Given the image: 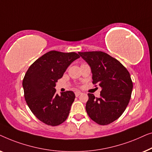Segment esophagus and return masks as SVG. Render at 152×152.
<instances>
[{"label":"esophagus","instance_id":"34e87169","mask_svg":"<svg viewBox=\"0 0 152 152\" xmlns=\"http://www.w3.org/2000/svg\"><path fill=\"white\" fill-rule=\"evenodd\" d=\"M81 94H82V93L80 92V91H76V92H75V96L77 97V96H80Z\"/></svg>","mask_w":152,"mask_h":152}]
</instances>
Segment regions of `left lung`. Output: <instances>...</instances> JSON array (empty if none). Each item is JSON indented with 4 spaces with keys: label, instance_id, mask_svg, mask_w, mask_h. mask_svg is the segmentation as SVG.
I'll return each instance as SVG.
<instances>
[{
    "label": "left lung",
    "instance_id": "left-lung-1",
    "mask_svg": "<svg viewBox=\"0 0 152 152\" xmlns=\"http://www.w3.org/2000/svg\"><path fill=\"white\" fill-rule=\"evenodd\" d=\"M78 54L90 66L93 84L102 89L99 98L88 94L87 114L98 125L112 123L125 112L131 98L133 83L129 72L118 60L103 52Z\"/></svg>",
    "mask_w": 152,
    "mask_h": 152
}]
</instances>
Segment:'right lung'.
<instances>
[{
    "label": "right lung",
    "mask_w": 152,
    "mask_h": 152,
    "mask_svg": "<svg viewBox=\"0 0 152 152\" xmlns=\"http://www.w3.org/2000/svg\"><path fill=\"white\" fill-rule=\"evenodd\" d=\"M80 57L76 52L50 51L33 63L23 80L26 102L36 118L48 125L57 126L67 118L75 94H56V83L70 64Z\"/></svg>",
    "instance_id": "1"
}]
</instances>
